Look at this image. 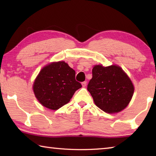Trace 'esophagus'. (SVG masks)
<instances>
[{"instance_id":"esophagus-1","label":"esophagus","mask_w":156,"mask_h":156,"mask_svg":"<svg viewBox=\"0 0 156 156\" xmlns=\"http://www.w3.org/2000/svg\"><path fill=\"white\" fill-rule=\"evenodd\" d=\"M82 86H83V87H85L87 86V82H83V83H82Z\"/></svg>"}]
</instances>
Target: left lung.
Returning a JSON list of instances; mask_svg holds the SVG:
<instances>
[{
    "instance_id": "left-lung-1",
    "label": "left lung",
    "mask_w": 156,
    "mask_h": 156,
    "mask_svg": "<svg viewBox=\"0 0 156 156\" xmlns=\"http://www.w3.org/2000/svg\"><path fill=\"white\" fill-rule=\"evenodd\" d=\"M92 76L87 90L98 107L108 113H116L128 106L134 93V85L120 66L95 65Z\"/></svg>"
}]
</instances>
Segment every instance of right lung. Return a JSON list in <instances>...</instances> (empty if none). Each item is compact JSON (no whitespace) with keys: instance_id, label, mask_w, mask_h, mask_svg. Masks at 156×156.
Instances as JSON below:
<instances>
[{"instance_id":"1","label":"right lung","mask_w":156,"mask_h":156,"mask_svg":"<svg viewBox=\"0 0 156 156\" xmlns=\"http://www.w3.org/2000/svg\"><path fill=\"white\" fill-rule=\"evenodd\" d=\"M76 72L64 61L51 62L41 69L32 89L43 107L57 110L70 101L81 84L76 80Z\"/></svg>"}]
</instances>
